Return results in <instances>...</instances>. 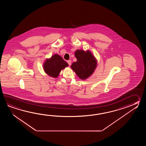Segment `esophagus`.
Masks as SVG:
<instances>
[{"instance_id": "1", "label": "esophagus", "mask_w": 146, "mask_h": 146, "mask_svg": "<svg viewBox=\"0 0 146 146\" xmlns=\"http://www.w3.org/2000/svg\"><path fill=\"white\" fill-rule=\"evenodd\" d=\"M67 62H68V64L69 65H71V64H72V61H71L70 60H68V61H67Z\"/></svg>"}]
</instances>
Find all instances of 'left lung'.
Returning <instances> with one entry per match:
<instances>
[{
  "label": "left lung",
  "instance_id": "obj_1",
  "mask_svg": "<svg viewBox=\"0 0 146 146\" xmlns=\"http://www.w3.org/2000/svg\"><path fill=\"white\" fill-rule=\"evenodd\" d=\"M74 56L77 61L72 63L71 68L78 77L84 80L93 74L98 64L97 60L89 50H76Z\"/></svg>",
  "mask_w": 146,
  "mask_h": 146
}]
</instances>
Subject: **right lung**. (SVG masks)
Here are the masks:
<instances>
[{"label":"right lung","mask_w":146,"mask_h":146,"mask_svg":"<svg viewBox=\"0 0 146 146\" xmlns=\"http://www.w3.org/2000/svg\"><path fill=\"white\" fill-rule=\"evenodd\" d=\"M68 66V64L61 56L55 54L50 58H46L43 65L44 72L51 77L57 78L61 70Z\"/></svg>","instance_id":"1"}]
</instances>
